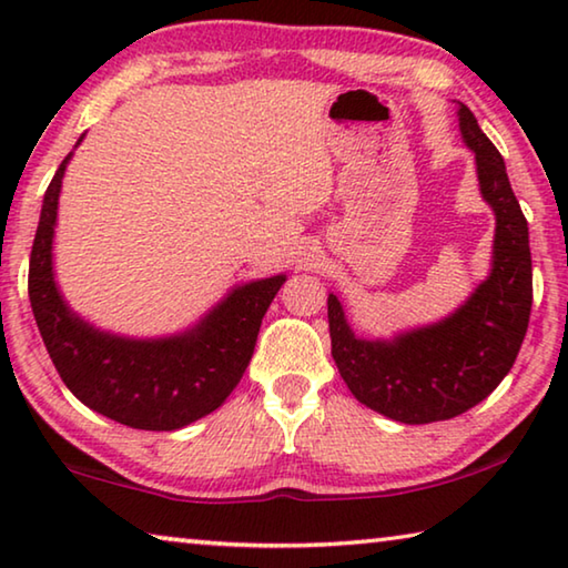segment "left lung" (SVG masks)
Masks as SVG:
<instances>
[{"mask_svg":"<svg viewBox=\"0 0 568 568\" xmlns=\"http://www.w3.org/2000/svg\"><path fill=\"white\" fill-rule=\"evenodd\" d=\"M458 130L476 155L480 197L496 215L491 273L438 323L393 338H358L338 297L328 295L331 353L363 406L393 420H448L484 400L511 371L531 315V250L504 158L458 104Z\"/></svg>","mask_w":568,"mask_h":568,"instance_id":"8db88e82","label":"left lung"}]
</instances>
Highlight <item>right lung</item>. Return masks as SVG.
Instances as JSON below:
<instances>
[{
	"label": "right lung",
	"instance_id": "1",
	"mask_svg": "<svg viewBox=\"0 0 568 568\" xmlns=\"http://www.w3.org/2000/svg\"><path fill=\"white\" fill-rule=\"evenodd\" d=\"M84 134L77 140L80 148ZM54 172L30 257V303L47 353L64 386L84 406L122 426L178 430L225 403L253 358L257 331L285 275L235 285L190 328L162 338L102 331L64 301L54 281L52 245L64 170Z\"/></svg>",
	"mask_w": 568,
	"mask_h": 568
}]
</instances>
